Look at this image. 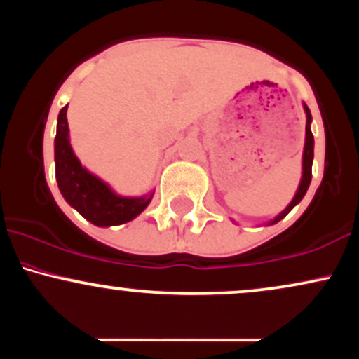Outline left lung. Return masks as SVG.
I'll return each mask as SVG.
<instances>
[{"instance_id":"left-lung-1","label":"left lung","mask_w":359,"mask_h":359,"mask_svg":"<svg viewBox=\"0 0 359 359\" xmlns=\"http://www.w3.org/2000/svg\"><path fill=\"white\" fill-rule=\"evenodd\" d=\"M302 106H304V113H306V143H304V154H302V177H300V182H299L297 191H295L294 199H292L290 203H288L287 208L283 209V211L280 214H277L273 219L265 222L266 226H271V224H275V222H278L280 219H283V217H285L287 214L290 212L292 209H294L295 205H297L300 201L304 199V196H306L309 185H311L312 160H314V137H312V131H311L312 114H311V109L307 108L306 102H302Z\"/></svg>"}]
</instances>
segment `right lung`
<instances>
[{"label":"right lung","mask_w":359,"mask_h":359,"mask_svg":"<svg viewBox=\"0 0 359 359\" xmlns=\"http://www.w3.org/2000/svg\"><path fill=\"white\" fill-rule=\"evenodd\" d=\"M67 106L60 109L57 118V135L53 142L55 179L62 197L82 217L100 228L133 221L148 208L155 191L143 196H121L108 182L82 165L74 154L69 137Z\"/></svg>","instance_id":"add662e5"}]
</instances>
